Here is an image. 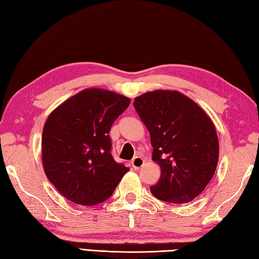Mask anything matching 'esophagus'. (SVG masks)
Masks as SVG:
<instances>
[{
    "label": "esophagus",
    "mask_w": 259,
    "mask_h": 259,
    "mask_svg": "<svg viewBox=\"0 0 259 259\" xmlns=\"http://www.w3.org/2000/svg\"><path fill=\"white\" fill-rule=\"evenodd\" d=\"M144 163H145V160L141 157H135L133 160H131V166H133V168L135 169L141 168L144 166Z\"/></svg>",
    "instance_id": "1"
}]
</instances>
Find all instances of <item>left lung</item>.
I'll list each match as a JSON object with an SVG mask.
<instances>
[{
	"label": "left lung",
	"instance_id": "1",
	"mask_svg": "<svg viewBox=\"0 0 259 259\" xmlns=\"http://www.w3.org/2000/svg\"><path fill=\"white\" fill-rule=\"evenodd\" d=\"M134 107L150 134L152 160L161 169L151 194L172 203L195 199L217 168L219 144L212 121L178 91L144 93Z\"/></svg>",
	"mask_w": 259,
	"mask_h": 259
}]
</instances>
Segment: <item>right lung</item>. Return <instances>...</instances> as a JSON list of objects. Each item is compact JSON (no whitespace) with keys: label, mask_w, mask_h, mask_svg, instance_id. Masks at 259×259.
Here are the masks:
<instances>
[{"label":"right lung","mask_w":259,"mask_h":259,"mask_svg":"<svg viewBox=\"0 0 259 259\" xmlns=\"http://www.w3.org/2000/svg\"><path fill=\"white\" fill-rule=\"evenodd\" d=\"M130 99L112 91L85 89L53 110L42 134V162L60 194L93 206L112 195L129 168L114 161L109 133Z\"/></svg>","instance_id":"obj_1"}]
</instances>
